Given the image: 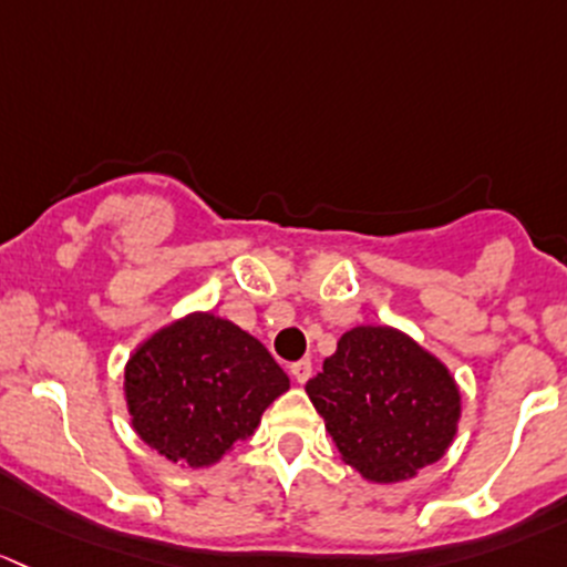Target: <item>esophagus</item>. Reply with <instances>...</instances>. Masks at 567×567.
Here are the masks:
<instances>
[{
	"label": "esophagus",
	"mask_w": 567,
	"mask_h": 567,
	"mask_svg": "<svg viewBox=\"0 0 567 567\" xmlns=\"http://www.w3.org/2000/svg\"><path fill=\"white\" fill-rule=\"evenodd\" d=\"M289 371L297 384H306L308 377H311V363H308V360H297V363L289 365Z\"/></svg>",
	"instance_id": "obj_1"
}]
</instances>
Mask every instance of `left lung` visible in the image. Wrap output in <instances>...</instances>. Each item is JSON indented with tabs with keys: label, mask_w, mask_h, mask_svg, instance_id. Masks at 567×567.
<instances>
[{
	"label": "left lung",
	"mask_w": 567,
	"mask_h": 567,
	"mask_svg": "<svg viewBox=\"0 0 567 567\" xmlns=\"http://www.w3.org/2000/svg\"><path fill=\"white\" fill-rule=\"evenodd\" d=\"M306 393L343 464L379 486L436 464L458 434L456 377L399 327L358 324L343 332Z\"/></svg>",
	"instance_id": "1"
}]
</instances>
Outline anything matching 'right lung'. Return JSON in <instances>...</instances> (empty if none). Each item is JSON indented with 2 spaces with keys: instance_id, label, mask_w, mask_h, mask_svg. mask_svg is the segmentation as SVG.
Here are the masks:
<instances>
[{
  "instance_id": "obj_1",
  "label": "right lung",
  "mask_w": 567,
  "mask_h": 567,
  "mask_svg": "<svg viewBox=\"0 0 567 567\" xmlns=\"http://www.w3.org/2000/svg\"><path fill=\"white\" fill-rule=\"evenodd\" d=\"M289 377L265 343L213 311L157 327L125 363L138 440L185 470H207L250 436Z\"/></svg>"
}]
</instances>
